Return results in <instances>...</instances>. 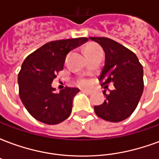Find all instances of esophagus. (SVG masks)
Masks as SVG:
<instances>
[{
  "label": "esophagus",
  "mask_w": 159,
  "mask_h": 159,
  "mask_svg": "<svg viewBox=\"0 0 159 159\" xmlns=\"http://www.w3.org/2000/svg\"><path fill=\"white\" fill-rule=\"evenodd\" d=\"M82 92H83V93H89V94H91V93H92V90H89V89H82Z\"/></svg>",
  "instance_id": "esophagus-1"
}]
</instances>
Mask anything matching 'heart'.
Here are the masks:
<instances>
[{
	"label": "heart",
	"mask_w": 159,
	"mask_h": 159,
	"mask_svg": "<svg viewBox=\"0 0 159 159\" xmlns=\"http://www.w3.org/2000/svg\"><path fill=\"white\" fill-rule=\"evenodd\" d=\"M84 51H85V54H88V53H93V52H101L102 50H101V48L98 45L94 44V43H91V44H89V45L87 46ZM78 83H79L80 86L86 87L89 84V81L87 79H81L79 80Z\"/></svg>",
	"instance_id": "1"
}]
</instances>
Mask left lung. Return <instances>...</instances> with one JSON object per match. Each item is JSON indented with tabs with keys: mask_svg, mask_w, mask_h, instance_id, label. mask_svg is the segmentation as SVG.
<instances>
[{
	"mask_svg": "<svg viewBox=\"0 0 159 159\" xmlns=\"http://www.w3.org/2000/svg\"><path fill=\"white\" fill-rule=\"evenodd\" d=\"M99 43L106 53L105 66L99 80L102 85L113 83L115 89L104 95L107 100L94 106V111L100 118L117 123L133 113L144 89L143 67L137 56L124 46L107 37H89Z\"/></svg>",
	"mask_w": 159,
	"mask_h": 159,
	"instance_id": "1",
	"label": "left lung"
}]
</instances>
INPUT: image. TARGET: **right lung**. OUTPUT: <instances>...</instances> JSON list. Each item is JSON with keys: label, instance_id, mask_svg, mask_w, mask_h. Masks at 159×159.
Masks as SVG:
<instances>
[{"label": "right lung", "instance_id": "add662e5", "mask_svg": "<svg viewBox=\"0 0 159 159\" xmlns=\"http://www.w3.org/2000/svg\"><path fill=\"white\" fill-rule=\"evenodd\" d=\"M86 42V37L50 42L25 59L18 76L19 97L34 118L58 124L69 117L73 98L79 89L66 87L57 93L51 83L64 68L68 52Z\"/></svg>", "mask_w": 159, "mask_h": 159}]
</instances>
